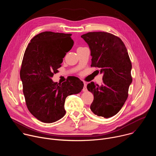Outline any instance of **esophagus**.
Listing matches in <instances>:
<instances>
[{"label": "esophagus", "mask_w": 156, "mask_h": 156, "mask_svg": "<svg viewBox=\"0 0 156 156\" xmlns=\"http://www.w3.org/2000/svg\"><path fill=\"white\" fill-rule=\"evenodd\" d=\"M87 91V89H86V83H84V87H83V91L85 92V91Z\"/></svg>", "instance_id": "1"}]
</instances>
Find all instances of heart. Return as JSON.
Returning <instances> with one entry per match:
<instances>
[{"label":"heart","instance_id":"obj_1","mask_svg":"<svg viewBox=\"0 0 156 156\" xmlns=\"http://www.w3.org/2000/svg\"><path fill=\"white\" fill-rule=\"evenodd\" d=\"M81 48V47H80V48Z\"/></svg>","mask_w":156,"mask_h":156}]
</instances>
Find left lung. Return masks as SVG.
I'll list each match as a JSON object with an SVG mask.
<instances>
[{
    "label": "left lung",
    "mask_w": 156,
    "mask_h": 156,
    "mask_svg": "<svg viewBox=\"0 0 156 156\" xmlns=\"http://www.w3.org/2000/svg\"><path fill=\"white\" fill-rule=\"evenodd\" d=\"M81 37L91 50V66L99 68L103 74L101 85L94 82L87 85V90L94 94L90 108L98 116L113 117L127 99L132 82L127 49L120 37L109 33L90 32Z\"/></svg>",
    "instance_id": "1"
}]
</instances>
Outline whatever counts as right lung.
I'll use <instances>...</instances> for the list:
<instances>
[{"label": "right lung", "instance_id": "1", "mask_svg": "<svg viewBox=\"0 0 156 156\" xmlns=\"http://www.w3.org/2000/svg\"><path fill=\"white\" fill-rule=\"evenodd\" d=\"M71 36L51 31L37 34L29 43L22 60L20 74L27 106L44 123L62 119L66 113V97L80 93L83 88V81L75 76L62 84L51 79L58 72L66 52L73 46Z\"/></svg>", "mask_w": 156, "mask_h": 156}]
</instances>
